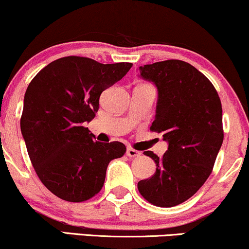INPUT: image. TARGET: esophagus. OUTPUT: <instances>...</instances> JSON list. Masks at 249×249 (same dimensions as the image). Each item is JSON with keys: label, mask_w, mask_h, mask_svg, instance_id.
Instances as JSON below:
<instances>
[{"label": "esophagus", "mask_w": 249, "mask_h": 249, "mask_svg": "<svg viewBox=\"0 0 249 249\" xmlns=\"http://www.w3.org/2000/svg\"><path fill=\"white\" fill-rule=\"evenodd\" d=\"M126 155H127V157H130V158H138V157H140V155H142V153H140L139 151H137V149H134L132 147H128L127 151H126Z\"/></svg>", "instance_id": "34e87169"}]
</instances>
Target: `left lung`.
I'll return each instance as SVG.
<instances>
[{
	"mask_svg": "<svg viewBox=\"0 0 249 249\" xmlns=\"http://www.w3.org/2000/svg\"><path fill=\"white\" fill-rule=\"evenodd\" d=\"M139 73L158 88L151 131L162 134L168 151L162 158L143 152L157 170L138 182V190L151 204L172 208L194 196L212 173L224 140L221 102L210 80L182 60L143 65Z\"/></svg>",
	"mask_w": 249,
	"mask_h": 249,
	"instance_id": "1",
	"label": "left lung"
}]
</instances>
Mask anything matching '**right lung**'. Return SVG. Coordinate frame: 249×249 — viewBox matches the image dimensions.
Returning a JSON list of instances; mask_svg holds the SVG:
<instances>
[{"instance_id": "1", "label": "right lung", "mask_w": 249, "mask_h": 249, "mask_svg": "<svg viewBox=\"0 0 249 249\" xmlns=\"http://www.w3.org/2000/svg\"><path fill=\"white\" fill-rule=\"evenodd\" d=\"M132 64H101L65 56L44 67L24 96L20 130L32 166L59 198L80 203L100 193L107 164L126 152L123 142H100L86 127L100 107L102 91Z\"/></svg>"}]
</instances>
